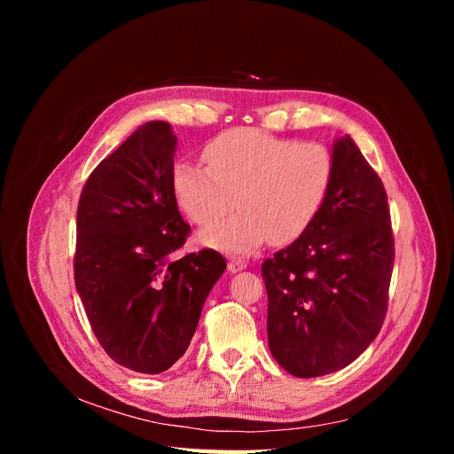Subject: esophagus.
<instances>
[{
    "label": "esophagus",
    "mask_w": 454,
    "mask_h": 454,
    "mask_svg": "<svg viewBox=\"0 0 454 454\" xmlns=\"http://www.w3.org/2000/svg\"><path fill=\"white\" fill-rule=\"evenodd\" d=\"M227 269H229L231 272H237V270H242V269H246V261H244V259H240V257H232V259L229 261V265H227Z\"/></svg>",
    "instance_id": "obj_1"
}]
</instances>
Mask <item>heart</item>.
Wrapping results in <instances>:
<instances>
[{"label":"heart","mask_w":454,"mask_h":454,"mask_svg":"<svg viewBox=\"0 0 454 454\" xmlns=\"http://www.w3.org/2000/svg\"><path fill=\"white\" fill-rule=\"evenodd\" d=\"M202 159L206 167L174 164L172 191L199 227L219 222L237 200L240 210L200 237L227 252H252L267 239L274 244L297 240L318 217L335 172L324 144L254 129L215 136L204 145Z\"/></svg>","instance_id":"1"}]
</instances>
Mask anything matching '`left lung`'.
I'll return each instance as SVG.
<instances>
[{
  "label": "left lung",
  "instance_id": "obj_1",
  "mask_svg": "<svg viewBox=\"0 0 454 454\" xmlns=\"http://www.w3.org/2000/svg\"><path fill=\"white\" fill-rule=\"evenodd\" d=\"M333 162L318 217L261 265L269 348L299 379L352 364L388 310L395 248L387 191L348 136L335 144Z\"/></svg>",
  "mask_w": 454,
  "mask_h": 454
}]
</instances>
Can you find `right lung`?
<instances>
[{
  "mask_svg": "<svg viewBox=\"0 0 454 454\" xmlns=\"http://www.w3.org/2000/svg\"><path fill=\"white\" fill-rule=\"evenodd\" d=\"M174 149L168 122H145L90 172L77 206L74 277L94 337L147 375L185 354L227 267L210 248L180 255L191 227L172 191Z\"/></svg>",
  "mask_w": 454,
  "mask_h": 454,
  "instance_id": "obj_1",
  "label": "right lung"
}]
</instances>
